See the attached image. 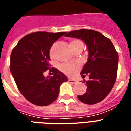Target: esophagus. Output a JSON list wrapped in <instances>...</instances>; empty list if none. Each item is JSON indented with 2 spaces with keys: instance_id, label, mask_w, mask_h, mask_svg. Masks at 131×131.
I'll return each instance as SVG.
<instances>
[{
  "instance_id": "esophagus-1",
  "label": "esophagus",
  "mask_w": 131,
  "mask_h": 131,
  "mask_svg": "<svg viewBox=\"0 0 131 131\" xmlns=\"http://www.w3.org/2000/svg\"><path fill=\"white\" fill-rule=\"evenodd\" d=\"M68 81H69V83H73V84H74L77 83V81H75V80H74V79H69Z\"/></svg>"
}]
</instances>
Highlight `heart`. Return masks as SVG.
Here are the masks:
<instances>
[{
	"mask_svg": "<svg viewBox=\"0 0 131 131\" xmlns=\"http://www.w3.org/2000/svg\"><path fill=\"white\" fill-rule=\"evenodd\" d=\"M70 45L71 48L74 50L77 47L79 46H83V43L81 40L77 39H74L70 40ZM54 46H53L51 48V49L50 50V55L51 57H53V51H54ZM81 68V64L80 63H64L61 66V70L63 72L66 74L68 76H72L79 70Z\"/></svg>",
	"mask_w": 131,
	"mask_h": 131,
	"instance_id": "obj_1",
	"label": "heart"
}]
</instances>
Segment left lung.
I'll use <instances>...</instances> for the list:
<instances>
[{"instance_id": "1", "label": "left lung", "mask_w": 131, "mask_h": 131, "mask_svg": "<svg viewBox=\"0 0 131 131\" xmlns=\"http://www.w3.org/2000/svg\"><path fill=\"white\" fill-rule=\"evenodd\" d=\"M65 36L84 41L89 52L81 72L83 78L89 75V81H85L87 91L78 96L79 100L88 104L100 102L110 93L116 81L119 59L114 46L109 38L94 30H75Z\"/></svg>"}]
</instances>
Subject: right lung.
I'll return each mask as SVG.
<instances>
[{"label":"right lung","instance_id":"right-lung-1","mask_svg":"<svg viewBox=\"0 0 131 131\" xmlns=\"http://www.w3.org/2000/svg\"><path fill=\"white\" fill-rule=\"evenodd\" d=\"M66 32H36L18 41L11 54L10 71L20 93L37 106H47L58 97L59 88L68 78L49 64L52 44ZM49 69L52 77H45Z\"/></svg>","mask_w":131,"mask_h":131}]
</instances>
